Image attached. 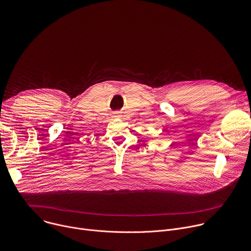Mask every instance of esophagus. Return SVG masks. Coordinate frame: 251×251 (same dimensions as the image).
<instances>
[{"label": "esophagus", "mask_w": 251, "mask_h": 251, "mask_svg": "<svg viewBox=\"0 0 251 251\" xmlns=\"http://www.w3.org/2000/svg\"><path fill=\"white\" fill-rule=\"evenodd\" d=\"M121 116V114L119 113V112H116V113H114V117H116V118H119Z\"/></svg>", "instance_id": "obj_1"}]
</instances>
